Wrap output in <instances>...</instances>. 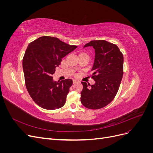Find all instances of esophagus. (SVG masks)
<instances>
[{"label":"esophagus","instance_id":"obj_1","mask_svg":"<svg viewBox=\"0 0 153 153\" xmlns=\"http://www.w3.org/2000/svg\"><path fill=\"white\" fill-rule=\"evenodd\" d=\"M73 84H75V83L78 82V81H77L76 80H73Z\"/></svg>","mask_w":153,"mask_h":153}]
</instances>
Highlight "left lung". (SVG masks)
Instances as JSON below:
<instances>
[{
    "instance_id": "1",
    "label": "left lung",
    "mask_w": 153,
    "mask_h": 153,
    "mask_svg": "<svg viewBox=\"0 0 153 153\" xmlns=\"http://www.w3.org/2000/svg\"><path fill=\"white\" fill-rule=\"evenodd\" d=\"M95 49L91 78L95 84L82 82L81 103L85 107L97 110L111 103L116 96L123 75V54L117 46L105 40L91 41L84 47Z\"/></svg>"
}]
</instances>
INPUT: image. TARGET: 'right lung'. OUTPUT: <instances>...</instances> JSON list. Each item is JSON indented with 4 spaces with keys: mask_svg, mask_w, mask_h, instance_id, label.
<instances>
[{
    "mask_svg": "<svg viewBox=\"0 0 153 153\" xmlns=\"http://www.w3.org/2000/svg\"><path fill=\"white\" fill-rule=\"evenodd\" d=\"M76 48L47 36L29 43L23 58L25 82L31 98L40 107L55 110L65 104L73 81L53 82L52 75L62 59Z\"/></svg>",
    "mask_w": 153,
    "mask_h": 153,
    "instance_id": "right-lung-1",
    "label": "right lung"
}]
</instances>
